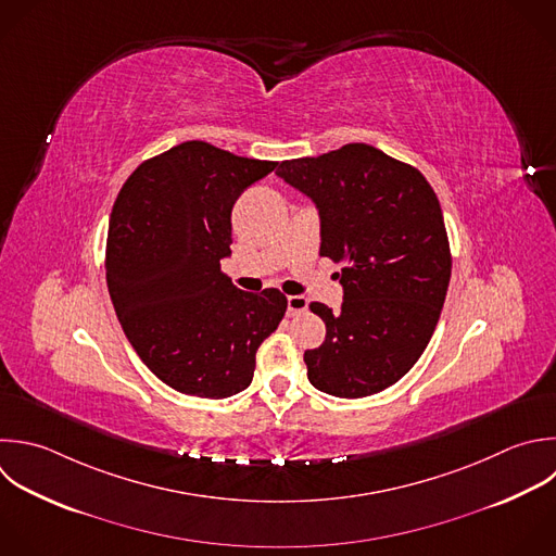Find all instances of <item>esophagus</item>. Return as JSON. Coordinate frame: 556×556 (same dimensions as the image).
<instances>
[{"instance_id": "1", "label": "esophagus", "mask_w": 556, "mask_h": 556, "mask_svg": "<svg viewBox=\"0 0 556 556\" xmlns=\"http://www.w3.org/2000/svg\"><path fill=\"white\" fill-rule=\"evenodd\" d=\"M306 308H308V300H306L304 295H289V298H287V313H289L291 317L302 315Z\"/></svg>"}]
</instances>
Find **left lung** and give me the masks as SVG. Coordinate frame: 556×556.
Wrapping results in <instances>:
<instances>
[{"label": "left lung", "mask_w": 556, "mask_h": 556, "mask_svg": "<svg viewBox=\"0 0 556 556\" xmlns=\"http://www.w3.org/2000/svg\"><path fill=\"white\" fill-rule=\"evenodd\" d=\"M276 174L317 204L319 256L343 265L341 311L311 302L326 324L324 343L304 352L311 384L337 397L395 384L426 350L452 274L432 187L367 143L282 161Z\"/></svg>", "instance_id": "obj_1"}]
</instances>
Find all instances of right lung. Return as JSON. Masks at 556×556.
I'll use <instances>...</instances> for the list:
<instances>
[{
    "label": "right lung",
    "instance_id": "right-lung-1",
    "mask_svg": "<svg viewBox=\"0 0 556 556\" xmlns=\"http://www.w3.org/2000/svg\"><path fill=\"white\" fill-rule=\"evenodd\" d=\"M276 165L187 141L143 161L115 200V313L141 361L180 393L222 400L250 387L256 350L287 313L278 289L241 291L219 263L230 256L237 198Z\"/></svg>",
    "mask_w": 556,
    "mask_h": 556
}]
</instances>
